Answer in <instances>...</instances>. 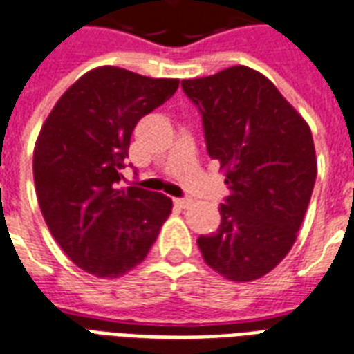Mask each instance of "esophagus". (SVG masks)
Returning <instances> with one entry per match:
<instances>
[{"mask_svg":"<svg viewBox=\"0 0 354 354\" xmlns=\"http://www.w3.org/2000/svg\"><path fill=\"white\" fill-rule=\"evenodd\" d=\"M174 204H176L178 207L185 209V207H189L191 204H193V201H191V198H174Z\"/></svg>","mask_w":354,"mask_h":354,"instance_id":"obj_1","label":"esophagus"}]
</instances>
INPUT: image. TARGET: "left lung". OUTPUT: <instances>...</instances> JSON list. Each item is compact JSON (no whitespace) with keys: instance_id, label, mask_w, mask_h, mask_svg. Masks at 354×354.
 <instances>
[{"instance_id":"obj_1","label":"left lung","mask_w":354,"mask_h":354,"mask_svg":"<svg viewBox=\"0 0 354 354\" xmlns=\"http://www.w3.org/2000/svg\"><path fill=\"white\" fill-rule=\"evenodd\" d=\"M182 87L201 111L207 153L230 189L217 232L196 239L202 258L232 282L260 279L293 247L314 191L310 126L249 66L183 80Z\"/></svg>"}]
</instances>
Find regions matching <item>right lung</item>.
Here are the masks:
<instances>
[{"mask_svg":"<svg viewBox=\"0 0 354 354\" xmlns=\"http://www.w3.org/2000/svg\"><path fill=\"white\" fill-rule=\"evenodd\" d=\"M178 85L98 66L57 100L40 128L33 176L42 217L64 254L98 279L139 266L171 215L169 196L118 182L135 124Z\"/></svg>","mask_w":354,"mask_h":354,"instance_id":"add662e5","label":"right lung"}]
</instances>
